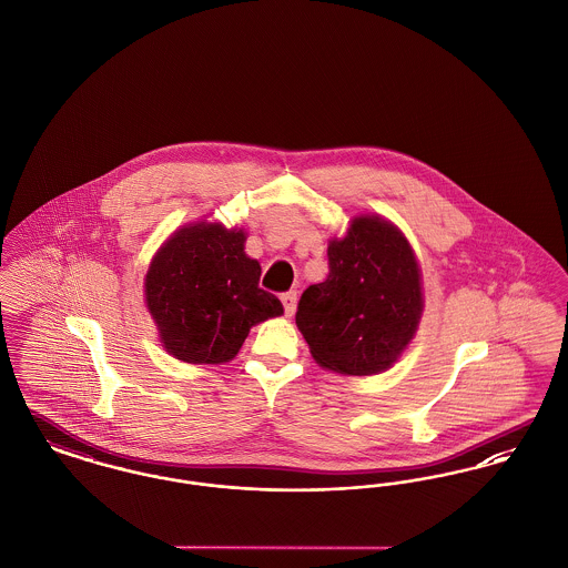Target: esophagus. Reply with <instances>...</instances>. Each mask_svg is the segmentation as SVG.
<instances>
[{"mask_svg": "<svg viewBox=\"0 0 568 568\" xmlns=\"http://www.w3.org/2000/svg\"><path fill=\"white\" fill-rule=\"evenodd\" d=\"M282 303H284V314L286 316H293L295 314V307H297V291H288L282 295Z\"/></svg>", "mask_w": 568, "mask_h": 568, "instance_id": "obj_1", "label": "esophagus"}]
</instances>
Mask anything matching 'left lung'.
<instances>
[{"mask_svg":"<svg viewBox=\"0 0 568 568\" xmlns=\"http://www.w3.org/2000/svg\"><path fill=\"white\" fill-rule=\"evenodd\" d=\"M325 282L303 291L297 327L323 367L369 376L408 346L423 312L420 275L408 241L376 215L357 217L328 243Z\"/></svg>","mask_w":568,"mask_h":568,"instance_id":"left-lung-1","label":"left lung"}]
</instances>
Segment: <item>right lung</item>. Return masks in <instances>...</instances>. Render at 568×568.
Instances as JSON below:
<instances>
[{
	"label": "right lung",
	"instance_id": "obj_1",
	"mask_svg": "<svg viewBox=\"0 0 568 568\" xmlns=\"http://www.w3.org/2000/svg\"><path fill=\"white\" fill-rule=\"evenodd\" d=\"M243 231L196 224L162 245L145 277V301L164 348L185 363H224L250 328L284 312L258 286L261 265L245 256Z\"/></svg>",
	"mask_w": 568,
	"mask_h": 568
}]
</instances>
